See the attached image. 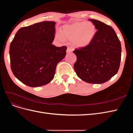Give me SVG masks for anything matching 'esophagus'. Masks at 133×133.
<instances>
[{
  "mask_svg": "<svg viewBox=\"0 0 133 133\" xmlns=\"http://www.w3.org/2000/svg\"><path fill=\"white\" fill-rule=\"evenodd\" d=\"M73 51V49H72V48L68 47V48H67V49H66V53H71V52Z\"/></svg>",
  "mask_w": 133,
  "mask_h": 133,
  "instance_id": "1",
  "label": "esophagus"
}]
</instances>
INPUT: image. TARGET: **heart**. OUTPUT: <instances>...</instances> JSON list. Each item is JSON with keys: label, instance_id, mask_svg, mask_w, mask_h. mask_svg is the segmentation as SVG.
Returning <instances> with one entry per match:
<instances>
[{"label": "heart", "instance_id": "heart-1", "mask_svg": "<svg viewBox=\"0 0 133 133\" xmlns=\"http://www.w3.org/2000/svg\"><path fill=\"white\" fill-rule=\"evenodd\" d=\"M96 34V28L91 22H80L64 25L57 38L63 41L64 39L71 41L76 48H83L89 45Z\"/></svg>", "mask_w": 133, "mask_h": 133}]
</instances>
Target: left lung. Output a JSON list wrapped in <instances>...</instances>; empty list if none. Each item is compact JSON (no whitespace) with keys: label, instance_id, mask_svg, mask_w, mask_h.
<instances>
[{"label":"left lung","instance_id":"8db88e82","mask_svg":"<svg viewBox=\"0 0 133 133\" xmlns=\"http://www.w3.org/2000/svg\"><path fill=\"white\" fill-rule=\"evenodd\" d=\"M89 21L97 31L89 45L73 51L77 58L74 68L84 82L102 84L118 73L121 60V44L111 26L97 20Z\"/></svg>","mask_w":133,"mask_h":133}]
</instances>
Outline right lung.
Instances as JSON below:
<instances>
[{
	"label": "right lung",
	"instance_id": "add662e5",
	"mask_svg": "<svg viewBox=\"0 0 133 133\" xmlns=\"http://www.w3.org/2000/svg\"><path fill=\"white\" fill-rule=\"evenodd\" d=\"M55 25L54 22L46 21L21 28L10 44L11 71L28 86L38 87L49 83L58 63L65 57L67 47L51 44Z\"/></svg>",
	"mask_w": 133,
	"mask_h": 133
}]
</instances>
